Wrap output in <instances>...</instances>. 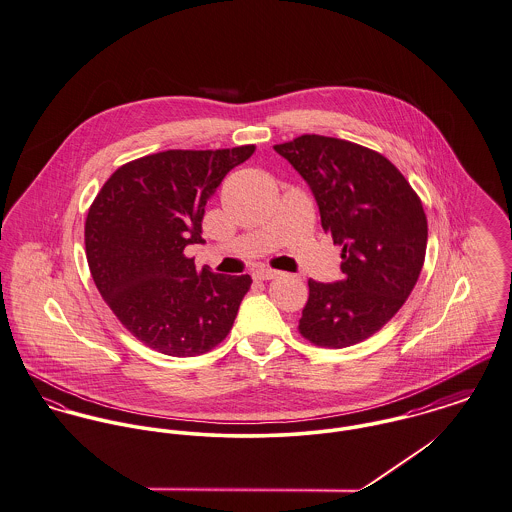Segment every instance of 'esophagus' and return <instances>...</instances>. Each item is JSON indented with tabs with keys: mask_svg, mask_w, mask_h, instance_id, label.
<instances>
[{
	"mask_svg": "<svg viewBox=\"0 0 512 512\" xmlns=\"http://www.w3.org/2000/svg\"><path fill=\"white\" fill-rule=\"evenodd\" d=\"M278 276H281V272H276V270H268V268H264V270H258L256 274H254V278L256 279H276Z\"/></svg>",
	"mask_w": 512,
	"mask_h": 512,
	"instance_id": "34e87169",
	"label": "esophagus"
}]
</instances>
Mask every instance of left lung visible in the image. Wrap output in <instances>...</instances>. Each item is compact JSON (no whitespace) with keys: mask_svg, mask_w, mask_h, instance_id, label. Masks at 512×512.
Wrapping results in <instances>:
<instances>
[{"mask_svg":"<svg viewBox=\"0 0 512 512\" xmlns=\"http://www.w3.org/2000/svg\"><path fill=\"white\" fill-rule=\"evenodd\" d=\"M311 187L321 225L342 246V279H309L299 332L317 346L366 340L403 307L426 252V215L403 174L348 140L303 135L276 144Z\"/></svg>","mask_w":512,"mask_h":512,"instance_id":"obj_1","label":"left lung"}]
</instances>
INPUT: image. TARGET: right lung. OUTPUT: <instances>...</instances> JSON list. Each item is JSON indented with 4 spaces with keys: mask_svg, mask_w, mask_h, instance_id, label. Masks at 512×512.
<instances>
[{
    "mask_svg": "<svg viewBox=\"0 0 512 512\" xmlns=\"http://www.w3.org/2000/svg\"><path fill=\"white\" fill-rule=\"evenodd\" d=\"M254 146L166 150L121 166L86 219L95 287L142 344L168 356L205 354L233 328L252 278L195 270L184 256L201 244L209 195Z\"/></svg>",
    "mask_w": 512,
    "mask_h": 512,
    "instance_id": "add662e5",
    "label": "right lung"
}]
</instances>
